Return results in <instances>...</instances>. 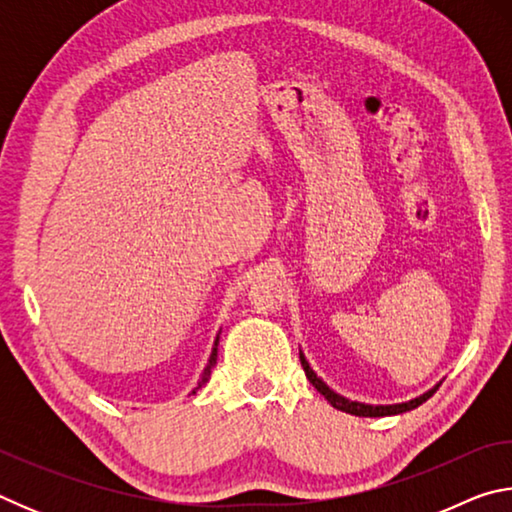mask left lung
Wrapping results in <instances>:
<instances>
[{"label":"left lung","mask_w":512,"mask_h":512,"mask_svg":"<svg viewBox=\"0 0 512 512\" xmlns=\"http://www.w3.org/2000/svg\"><path fill=\"white\" fill-rule=\"evenodd\" d=\"M300 363H302V368H305V375H307V379L311 381V386H314L320 395H325V400H327L329 404H332L334 409L345 411V413H350V415H359V418H384V415H397V413H404V411L418 409V406H420L422 402H427L429 397H431L433 393H436V388H433V391L424 393V395H420V397H415V400H411V402L393 404V406H370V404H359V402H350V400H345V397L336 395L334 391H329V386H325L323 381H320V379L316 377V372L309 368V363L305 361V357H302V354H300Z\"/></svg>","instance_id":"left-lung-1"}]
</instances>
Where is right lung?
I'll list each match as a JSON object with an SVG mask.
<instances>
[{"mask_svg":"<svg viewBox=\"0 0 512 512\" xmlns=\"http://www.w3.org/2000/svg\"><path fill=\"white\" fill-rule=\"evenodd\" d=\"M216 345V343H214ZM214 363H216V348L212 350V357H210V363H207V368H205V372H203V379L201 381H198V388H201L203 384H205V381H207V377H210V370L214 368ZM198 388H194V391L192 393H196L198 391Z\"/></svg>","mask_w":512,"mask_h":512,"instance_id":"add662e5","label":"right lung"}]
</instances>
